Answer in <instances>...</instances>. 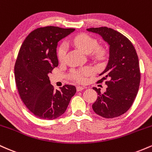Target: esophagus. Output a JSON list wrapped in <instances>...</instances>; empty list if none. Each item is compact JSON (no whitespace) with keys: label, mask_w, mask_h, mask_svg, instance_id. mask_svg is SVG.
<instances>
[{"label":"esophagus","mask_w":152,"mask_h":152,"mask_svg":"<svg viewBox=\"0 0 152 152\" xmlns=\"http://www.w3.org/2000/svg\"><path fill=\"white\" fill-rule=\"evenodd\" d=\"M85 88V87H83V86H77V88H76V90H77V91H83V89Z\"/></svg>","instance_id":"34e87169"}]
</instances>
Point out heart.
<instances>
[{"instance_id":"heart-1","label":"heart","mask_w":152,"mask_h":152,"mask_svg":"<svg viewBox=\"0 0 152 152\" xmlns=\"http://www.w3.org/2000/svg\"><path fill=\"white\" fill-rule=\"evenodd\" d=\"M71 43L75 46L78 47L83 53H90L96 48L97 41L87 34H80L73 38ZM67 48L65 43H62L58 49V58L59 61H64L66 58ZM94 69L91 67H86L81 70L74 71L72 73V78L79 83H83L86 81L87 76L94 74Z\"/></svg>"}]
</instances>
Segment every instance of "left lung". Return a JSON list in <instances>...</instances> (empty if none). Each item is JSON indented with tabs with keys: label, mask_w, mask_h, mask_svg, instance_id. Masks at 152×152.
<instances>
[{
	"label": "left lung",
	"mask_w": 152,
	"mask_h": 152,
	"mask_svg": "<svg viewBox=\"0 0 152 152\" xmlns=\"http://www.w3.org/2000/svg\"><path fill=\"white\" fill-rule=\"evenodd\" d=\"M86 30L99 35L109 46V60L99 74L103 78L98 81L108 78L107 88L102 93L94 87L99 96L92 108L102 117H117L129 109L139 91L141 74L137 53L129 40L114 29L100 27Z\"/></svg>",
	"instance_id": "8db88e82"
}]
</instances>
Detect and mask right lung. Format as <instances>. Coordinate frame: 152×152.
Returning <instances> with one entry per match:
<instances>
[{"label": "right lung", "instance_id": "add662e5", "mask_svg": "<svg viewBox=\"0 0 152 152\" xmlns=\"http://www.w3.org/2000/svg\"><path fill=\"white\" fill-rule=\"evenodd\" d=\"M74 28L46 26L33 31L23 43L14 68L15 80L23 102L35 116L52 120L64 114L76 92L74 86L55 90L48 74L58 65V42Z\"/></svg>", "mask_w": 152, "mask_h": 152}]
</instances>
